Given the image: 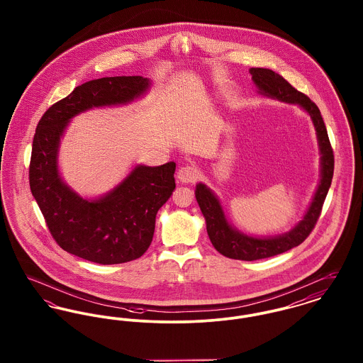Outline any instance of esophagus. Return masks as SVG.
<instances>
[{
	"label": "esophagus",
	"mask_w": 363,
	"mask_h": 363,
	"mask_svg": "<svg viewBox=\"0 0 363 363\" xmlns=\"http://www.w3.org/2000/svg\"><path fill=\"white\" fill-rule=\"evenodd\" d=\"M177 177L182 184H193L200 178V170L194 166H184L178 170Z\"/></svg>",
	"instance_id": "1"
}]
</instances>
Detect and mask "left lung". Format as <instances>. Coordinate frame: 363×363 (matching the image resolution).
<instances>
[{
  "label": "left lung",
  "instance_id": "1",
  "mask_svg": "<svg viewBox=\"0 0 363 363\" xmlns=\"http://www.w3.org/2000/svg\"><path fill=\"white\" fill-rule=\"evenodd\" d=\"M250 74L255 84L257 93L282 103L295 104L306 111L317 131V140L320 153V179L314 197L304 213L289 232L273 237H254L245 235L229 223L219 199L204 184L196 185V200L204 215L207 233L215 250L226 257L238 260H257L286 252L301 244L314 229L320 216L323 201L332 184L335 156L329 143L328 131L318 107L303 93L298 91L279 74L269 68H251Z\"/></svg>",
  "mask_w": 363,
  "mask_h": 363
}]
</instances>
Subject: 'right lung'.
Instances as JSON below:
<instances>
[{"label": "right lung", "mask_w": 363, "mask_h": 363, "mask_svg": "<svg viewBox=\"0 0 363 363\" xmlns=\"http://www.w3.org/2000/svg\"><path fill=\"white\" fill-rule=\"evenodd\" d=\"M144 77H108L77 86L43 113L33 140L30 188L50 235L72 255L100 264L134 260L150 248L156 213L175 189V163L135 166L97 199L74 192L60 175L59 150L71 119L91 108L126 106L144 96Z\"/></svg>", "instance_id": "obj_1"}]
</instances>
